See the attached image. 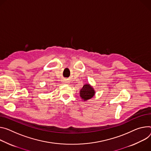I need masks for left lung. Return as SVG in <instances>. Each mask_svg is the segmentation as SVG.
Returning <instances> with one entry per match:
<instances>
[{"label": "left lung", "instance_id": "obj_1", "mask_svg": "<svg viewBox=\"0 0 151 151\" xmlns=\"http://www.w3.org/2000/svg\"><path fill=\"white\" fill-rule=\"evenodd\" d=\"M94 90L89 84H86L80 90V96L84 101L91 99L94 95Z\"/></svg>", "mask_w": 151, "mask_h": 151}]
</instances>
